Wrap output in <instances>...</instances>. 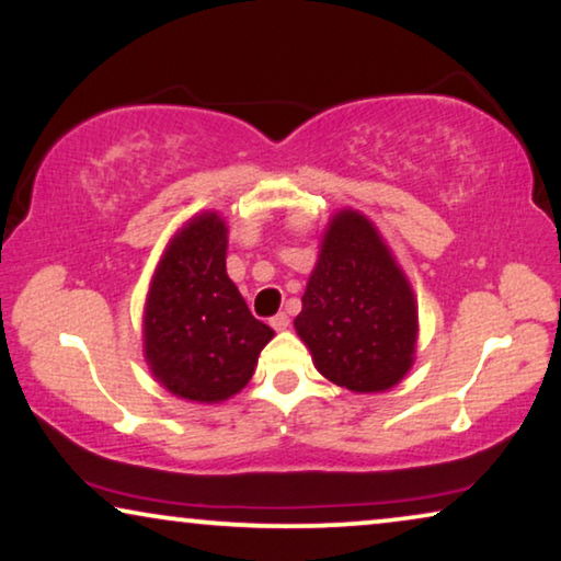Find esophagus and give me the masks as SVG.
<instances>
[{"label": "esophagus", "mask_w": 561, "mask_h": 561, "mask_svg": "<svg viewBox=\"0 0 561 561\" xmlns=\"http://www.w3.org/2000/svg\"><path fill=\"white\" fill-rule=\"evenodd\" d=\"M271 327H273L275 331H283V329H288V327H290V319H288V313H275L273 319H271Z\"/></svg>", "instance_id": "esophagus-1"}]
</instances>
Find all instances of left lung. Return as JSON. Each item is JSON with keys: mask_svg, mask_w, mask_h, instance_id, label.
<instances>
[{"mask_svg": "<svg viewBox=\"0 0 561 561\" xmlns=\"http://www.w3.org/2000/svg\"><path fill=\"white\" fill-rule=\"evenodd\" d=\"M294 327L316 369L352 392H385L415 362L417 304L362 213L341 209L321 240Z\"/></svg>", "mask_w": 561, "mask_h": 561, "instance_id": "left-lung-1", "label": "left lung"}]
</instances>
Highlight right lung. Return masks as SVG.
Returning a JSON list of instances; mask_svg holds the SVG:
<instances>
[{
    "label": "right lung",
    "mask_w": 561,
    "mask_h": 561,
    "mask_svg": "<svg viewBox=\"0 0 561 561\" xmlns=\"http://www.w3.org/2000/svg\"><path fill=\"white\" fill-rule=\"evenodd\" d=\"M227 225L192 217L169 242L144 308V354L161 387L190 402L238 394L273 329L257 321L225 267Z\"/></svg>",
    "instance_id": "obj_1"
}]
</instances>
